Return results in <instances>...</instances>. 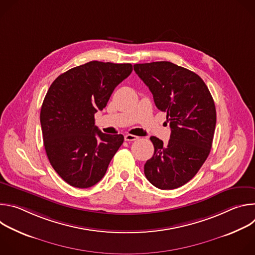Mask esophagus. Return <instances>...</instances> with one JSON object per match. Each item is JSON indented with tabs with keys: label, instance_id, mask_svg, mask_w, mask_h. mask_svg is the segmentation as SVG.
Listing matches in <instances>:
<instances>
[{
	"label": "esophagus",
	"instance_id": "esophagus-1",
	"mask_svg": "<svg viewBox=\"0 0 255 255\" xmlns=\"http://www.w3.org/2000/svg\"><path fill=\"white\" fill-rule=\"evenodd\" d=\"M124 138H125L126 141H135V140L138 139V136H135V135H132V134H126Z\"/></svg>",
	"mask_w": 255,
	"mask_h": 255
}]
</instances>
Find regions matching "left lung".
<instances>
[{
  "instance_id": "left-lung-1",
  "label": "left lung",
  "mask_w": 255,
  "mask_h": 255,
  "mask_svg": "<svg viewBox=\"0 0 255 255\" xmlns=\"http://www.w3.org/2000/svg\"><path fill=\"white\" fill-rule=\"evenodd\" d=\"M134 70L166 113L171 129L166 144L151 136L153 156L144 173L160 190L187 184L206 161L216 127V108L204 81L195 72L169 61L134 64Z\"/></svg>"
}]
</instances>
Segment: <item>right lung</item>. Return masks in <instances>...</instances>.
<instances>
[{
	"label": "right lung",
	"instance_id": "right-lung-1",
	"mask_svg": "<svg viewBox=\"0 0 255 255\" xmlns=\"http://www.w3.org/2000/svg\"><path fill=\"white\" fill-rule=\"evenodd\" d=\"M132 69L130 63L94 60L63 72L48 89L40 112L44 147L50 164L68 185L95 186L122 145V134L98 129L95 114Z\"/></svg>",
	"mask_w": 255,
	"mask_h": 255
}]
</instances>
